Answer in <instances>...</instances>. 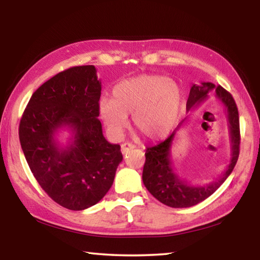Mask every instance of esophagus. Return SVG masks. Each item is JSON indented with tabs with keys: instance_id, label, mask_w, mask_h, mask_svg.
Wrapping results in <instances>:
<instances>
[{
	"instance_id": "34e87169",
	"label": "esophagus",
	"mask_w": 260,
	"mask_h": 260,
	"mask_svg": "<svg viewBox=\"0 0 260 260\" xmlns=\"http://www.w3.org/2000/svg\"><path fill=\"white\" fill-rule=\"evenodd\" d=\"M135 146L133 143H129V142H125L121 144V152L122 153H127L129 150H132V149H134Z\"/></svg>"
}]
</instances>
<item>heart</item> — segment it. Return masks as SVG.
I'll return each mask as SVG.
<instances>
[{"mask_svg": "<svg viewBox=\"0 0 260 260\" xmlns=\"http://www.w3.org/2000/svg\"><path fill=\"white\" fill-rule=\"evenodd\" d=\"M182 90L177 82L157 74H141L114 86L112 100L100 102V117L113 134L128 125L133 113L136 128L151 140L164 139L177 125Z\"/></svg>", "mask_w": 260, "mask_h": 260, "instance_id": "b5f03b06", "label": "heart"}]
</instances>
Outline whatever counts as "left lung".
<instances>
[{
  "instance_id": "1",
  "label": "left lung",
  "mask_w": 260,
  "mask_h": 260,
  "mask_svg": "<svg viewBox=\"0 0 260 260\" xmlns=\"http://www.w3.org/2000/svg\"><path fill=\"white\" fill-rule=\"evenodd\" d=\"M213 89L217 99L226 108L232 147L230 165L227 166V170L221 177L204 186H195L180 179L173 171L172 161H171V147L177 131L182 126L184 120L180 122L173 133L165 141L155 147L147 148L146 162L142 173L143 183L155 199L171 208H190L208 199L230 177L239 159L241 140L239 111L234 99L226 89H223L221 86L215 87L212 82L192 85L187 101V111H190L208 99V94Z\"/></svg>"
}]
</instances>
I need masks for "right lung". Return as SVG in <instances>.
Listing matches in <instances>:
<instances>
[{
  "mask_svg": "<svg viewBox=\"0 0 260 260\" xmlns=\"http://www.w3.org/2000/svg\"><path fill=\"white\" fill-rule=\"evenodd\" d=\"M101 89L94 65L70 68L34 91L20 119V146L34 178L69 210L99 203L122 160L119 144L103 136L98 118ZM63 126L73 133L65 148L54 139Z\"/></svg>",
  "mask_w": 260,
  "mask_h": 260,
  "instance_id": "right-lung-1",
  "label": "right lung"
}]
</instances>
